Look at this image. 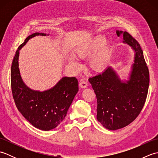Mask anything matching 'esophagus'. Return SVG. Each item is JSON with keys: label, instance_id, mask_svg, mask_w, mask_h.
<instances>
[{"label": "esophagus", "instance_id": "34e87169", "mask_svg": "<svg viewBox=\"0 0 158 158\" xmlns=\"http://www.w3.org/2000/svg\"><path fill=\"white\" fill-rule=\"evenodd\" d=\"M79 87L81 88H86L88 87V83L85 81H81L79 83Z\"/></svg>", "mask_w": 158, "mask_h": 158}]
</instances>
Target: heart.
<instances>
[{"label":"heart","instance_id":"obj_1","mask_svg":"<svg viewBox=\"0 0 158 158\" xmlns=\"http://www.w3.org/2000/svg\"><path fill=\"white\" fill-rule=\"evenodd\" d=\"M106 39L103 36H97L86 43L81 49L77 52V56L83 58L86 53L89 51L100 49L94 54L90 59V64L96 70H102L106 69L109 64L110 58V50L108 47L105 45ZM69 64L73 69H78L80 63L75 56L70 57Z\"/></svg>","mask_w":158,"mask_h":158}]
</instances>
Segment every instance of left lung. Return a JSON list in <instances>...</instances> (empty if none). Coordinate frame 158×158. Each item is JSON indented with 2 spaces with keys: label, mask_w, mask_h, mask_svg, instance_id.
Instances as JSON below:
<instances>
[{
  "label": "left lung",
  "mask_w": 158,
  "mask_h": 158,
  "mask_svg": "<svg viewBox=\"0 0 158 158\" xmlns=\"http://www.w3.org/2000/svg\"><path fill=\"white\" fill-rule=\"evenodd\" d=\"M123 43L135 53L127 79H121L112 67L89 79L97 99V119L110 130H116L135 120L145 105L149 84V73L139 43L128 32L117 31Z\"/></svg>",
  "instance_id": "8db88e82"
}]
</instances>
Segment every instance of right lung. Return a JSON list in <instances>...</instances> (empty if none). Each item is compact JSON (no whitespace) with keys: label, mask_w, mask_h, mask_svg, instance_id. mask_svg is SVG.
Segmentation results:
<instances>
[{"label":"right lung","mask_w":158,"mask_h":158,"mask_svg":"<svg viewBox=\"0 0 158 158\" xmlns=\"http://www.w3.org/2000/svg\"><path fill=\"white\" fill-rule=\"evenodd\" d=\"M39 35L49 36V34L33 33L19 46L11 65V84L13 99L19 111L34 127L49 131L64 119L79 91L78 81L75 77H64L52 88L45 91L32 89L26 85L19 69V51L30 39Z\"/></svg>","instance_id":"add662e5"}]
</instances>
